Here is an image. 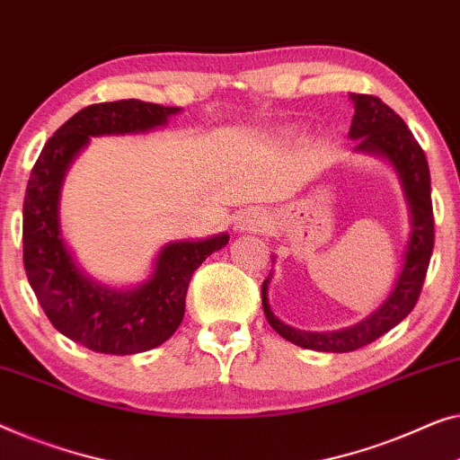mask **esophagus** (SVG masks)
<instances>
[{
    "label": "esophagus",
    "instance_id": "esophagus-1",
    "mask_svg": "<svg viewBox=\"0 0 460 460\" xmlns=\"http://www.w3.org/2000/svg\"><path fill=\"white\" fill-rule=\"evenodd\" d=\"M268 226V217L259 209H246L236 219V230L241 232H263Z\"/></svg>",
    "mask_w": 460,
    "mask_h": 460
}]
</instances>
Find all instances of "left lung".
Instances as JSON below:
<instances>
[{
    "instance_id": "8db88e82",
    "label": "left lung",
    "mask_w": 460,
    "mask_h": 460,
    "mask_svg": "<svg viewBox=\"0 0 460 460\" xmlns=\"http://www.w3.org/2000/svg\"><path fill=\"white\" fill-rule=\"evenodd\" d=\"M355 116H352L349 137L357 141L358 153H374L385 157L401 181L404 199L411 214V234L404 251V263L390 296L379 305V309L350 328L336 332H305L286 325L271 313L268 301V286L271 279L265 278L261 286L263 313L271 328L286 341L301 349L322 352H350L367 346L394 325L402 322L417 305L421 286L429 268V257L434 251V209H431V182L429 168L423 149L412 137L402 118L390 110L382 99L363 93H349Z\"/></svg>"
}]
</instances>
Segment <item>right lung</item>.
Masks as SVG:
<instances>
[{
	"instance_id": "obj_1",
	"label": "right lung",
	"mask_w": 460,
	"mask_h": 460,
	"mask_svg": "<svg viewBox=\"0 0 460 460\" xmlns=\"http://www.w3.org/2000/svg\"><path fill=\"white\" fill-rule=\"evenodd\" d=\"M178 111L138 99L89 105L59 126L32 165L22 208L26 278L53 328L95 352L137 355L168 341L184 317L192 271L228 244V234L165 244L147 282L114 290L86 276L64 243L59 192L91 137L149 132Z\"/></svg>"
}]
</instances>
